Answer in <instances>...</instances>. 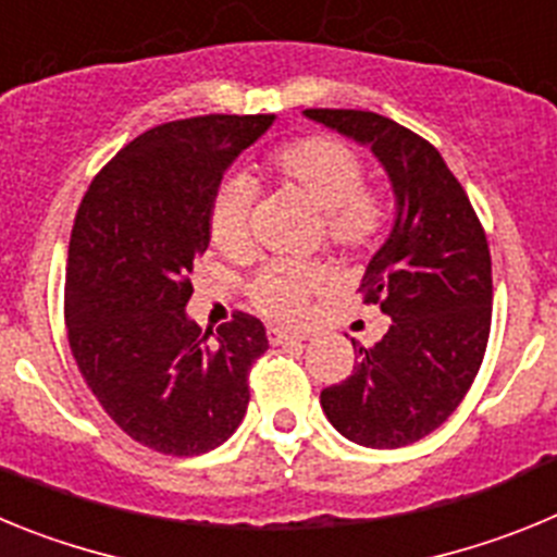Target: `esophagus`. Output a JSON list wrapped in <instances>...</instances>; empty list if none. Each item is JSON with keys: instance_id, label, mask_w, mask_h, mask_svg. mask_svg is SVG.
<instances>
[{"instance_id": "esophagus-1", "label": "esophagus", "mask_w": 557, "mask_h": 557, "mask_svg": "<svg viewBox=\"0 0 557 557\" xmlns=\"http://www.w3.org/2000/svg\"><path fill=\"white\" fill-rule=\"evenodd\" d=\"M268 337H270V343H273V346H284V343H301V339H307V334L284 332V329H270Z\"/></svg>"}]
</instances>
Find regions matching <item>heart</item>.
Returning <instances> with one entry per match:
<instances>
[{
    "mask_svg": "<svg viewBox=\"0 0 557 557\" xmlns=\"http://www.w3.org/2000/svg\"><path fill=\"white\" fill-rule=\"evenodd\" d=\"M270 172L284 186L301 195L323 214V231L332 248L343 253H362L379 243L387 225V198L362 184L366 166L348 145L332 136H307L275 147L268 159ZM256 189L245 175H231L218 186L209 209L211 239L225 256H245L250 250V214ZM326 289L321 270L268 264L248 284V298L256 312L275 323H301L312 295Z\"/></svg>",
    "mask_w": 557,
    "mask_h": 557,
    "instance_id": "b5f03b06",
    "label": "heart"
}]
</instances>
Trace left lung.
<instances>
[{
	"instance_id": "left-lung-1",
	"label": "left lung",
	"mask_w": 557,
	"mask_h": 557,
	"mask_svg": "<svg viewBox=\"0 0 557 557\" xmlns=\"http://www.w3.org/2000/svg\"><path fill=\"white\" fill-rule=\"evenodd\" d=\"M304 116L371 147L396 195L391 234L359 284L393 323L376 346H359L354 373L321 393V407L359 446L416 444L457 410L485 357L488 239L460 181L418 133L371 111L307 108Z\"/></svg>"
}]
</instances>
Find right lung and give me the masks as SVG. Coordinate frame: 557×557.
<instances>
[{
	"instance_id": "obj_1",
	"label": "right lung",
	"mask_w": 557,
	"mask_h": 557,
	"mask_svg": "<svg viewBox=\"0 0 557 557\" xmlns=\"http://www.w3.org/2000/svg\"><path fill=\"white\" fill-rule=\"evenodd\" d=\"M273 120L211 113L152 127L102 166L77 209L69 346L102 410L161 455L218 449L248 410L250 366L268 351L262 321L236 312L203 332L186 304L211 239V198Z\"/></svg>"
}]
</instances>
